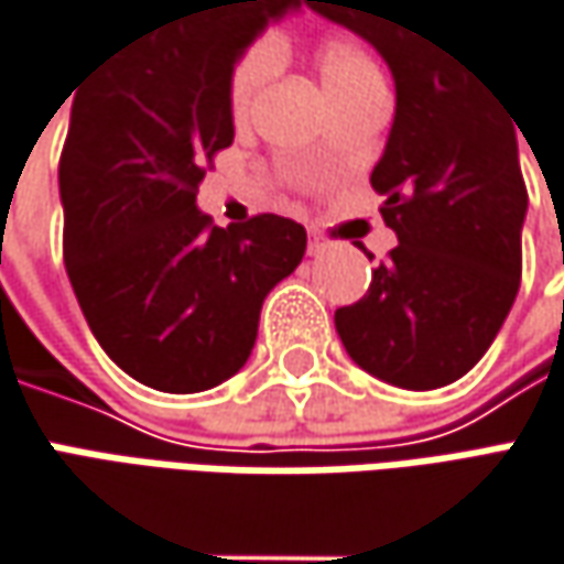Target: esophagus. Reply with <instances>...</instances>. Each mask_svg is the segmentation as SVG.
<instances>
[{
	"instance_id": "1",
	"label": "esophagus",
	"mask_w": 564,
	"mask_h": 564,
	"mask_svg": "<svg viewBox=\"0 0 564 564\" xmlns=\"http://www.w3.org/2000/svg\"><path fill=\"white\" fill-rule=\"evenodd\" d=\"M328 249H330V242L325 239V236H318V234L308 236V256H325Z\"/></svg>"
}]
</instances>
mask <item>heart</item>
<instances>
[{
    "label": "heart",
    "instance_id": "obj_1",
    "mask_svg": "<svg viewBox=\"0 0 564 564\" xmlns=\"http://www.w3.org/2000/svg\"><path fill=\"white\" fill-rule=\"evenodd\" d=\"M278 65H281V53L271 40H258L239 56L230 75V110L236 119H246L256 110L261 90L278 75ZM318 72H322L330 100L350 97L362 87L381 85L379 65L356 40L347 37L325 40L318 46Z\"/></svg>",
    "mask_w": 564,
    "mask_h": 564
}]
</instances>
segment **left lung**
<instances>
[{"label": "left lung", "mask_w": 564, "mask_h": 564, "mask_svg": "<svg viewBox=\"0 0 564 564\" xmlns=\"http://www.w3.org/2000/svg\"><path fill=\"white\" fill-rule=\"evenodd\" d=\"M303 2L366 40L398 94L372 170L398 246L372 271L369 293L334 312L337 337L359 369L388 384H452L489 350L521 286L527 188L518 122L438 34L432 2Z\"/></svg>", "instance_id": "1"}]
</instances>
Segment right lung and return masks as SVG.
<instances>
[{
  "label": "right lung",
  "instance_id": "1",
  "mask_svg": "<svg viewBox=\"0 0 564 564\" xmlns=\"http://www.w3.org/2000/svg\"><path fill=\"white\" fill-rule=\"evenodd\" d=\"M300 2L180 0L75 90L59 160L65 271L97 344L154 391L236 376L264 296L306 256L290 217L224 230L195 202L210 158L234 144L236 62Z\"/></svg>",
  "mask_w": 564,
  "mask_h": 564
}]
</instances>
